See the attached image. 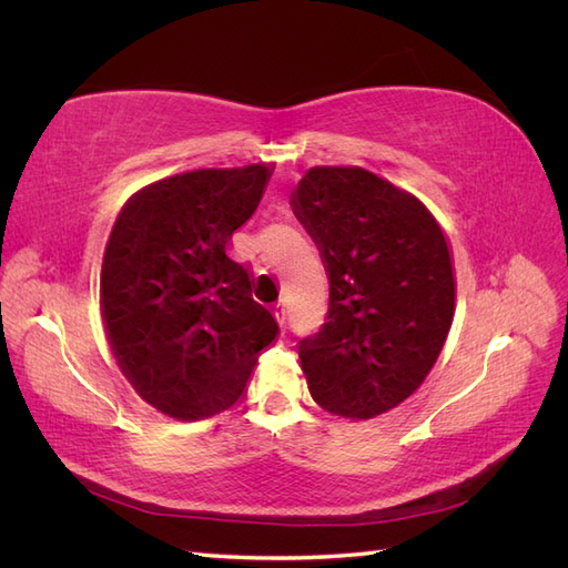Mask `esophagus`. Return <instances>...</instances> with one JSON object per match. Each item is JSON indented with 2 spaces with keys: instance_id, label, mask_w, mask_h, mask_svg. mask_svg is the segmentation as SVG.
<instances>
[{
  "instance_id": "obj_1",
  "label": "esophagus",
  "mask_w": 568,
  "mask_h": 568,
  "mask_svg": "<svg viewBox=\"0 0 568 568\" xmlns=\"http://www.w3.org/2000/svg\"><path fill=\"white\" fill-rule=\"evenodd\" d=\"M274 320H277L280 326L284 329V326H286V305L284 303H277V307H274Z\"/></svg>"
}]
</instances>
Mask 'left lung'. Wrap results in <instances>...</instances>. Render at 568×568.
<instances>
[{"label":"left lung","instance_id":"left-lung-1","mask_svg":"<svg viewBox=\"0 0 568 568\" xmlns=\"http://www.w3.org/2000/svg\"><path fill=\"white\" fill-rule=\"evenodd\" d=\"M291 209L329 280V322L298 348L307 388L336 417H379L424 384L448 338V242L415 194L357 165L311 168Z\"/></svg>","mask_w":568,"mask_h":568}]
</instances>
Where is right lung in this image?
<instances>
[{
    "label": "right lung",
    "instance_id": "add662e5",
    "mask_svg": "<svg viewBox=\"0 0 568 568\" xmlns=\"http://www.w3.org/2000/svg\"><path fill=\"white\" fill-rule=\"evenodd\" d=\"M270 175L251 163L165 178L140 189L111 230L101 320L120 372L165 417L199 422L234 407L280 334L246 267L225 253Z\"/></svg>",
    "mask_w": 568,
    "mask_h": 568
}]
</instances>
